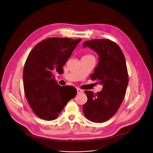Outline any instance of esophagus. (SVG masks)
Returning <instances> with one entry per match:
<instances>
[{
	"instance_id": "34e87169",
	"label": "esophagus",
	"mask_w": 153,
	"mask_h": 153,
	"mask_svg": "<svg viewBox=\"0 0 153 153\" xmlns=\"http://www.w3.org/2000/svg\"><path fill=\"white\" fill-rule=\"evenodd\" d=\"M77 94H81L83 93V91L80 88H77Z\"/></svg>"
}]
</instances>
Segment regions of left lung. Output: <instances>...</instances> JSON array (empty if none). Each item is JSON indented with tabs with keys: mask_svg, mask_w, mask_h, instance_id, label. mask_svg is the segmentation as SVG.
Here are the masks:
<instances>
[{
	"mask_svg": "<svg viewBox=\"0 0 153 153\" xmlns=\"http://www.w3.org/2000/svg\"><path fill=\"white\" fill-rule=\"evenodd\" d=\"M83 45L98 54L99 62L91 79L103 85L97 94L85 91L88 100L83 105V114L90 121L102 123L116 113L123 100L128 84L125 56L117 43L109 39H92Z\"/></svg>",
	"mask_w": 153,
	"mask_h": 153,
	"instance_id": "obj_1",
	"label": "left lung"
}]
</instances>
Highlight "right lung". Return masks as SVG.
Masks as SVG:
<instances>
[{
	"label": "right lung",
	"mask_w": 153,
	"mask_h": 153,
	"mask_svg": "<svg viewBox=\"0 0 153 153\" xmlns=\"http://www.w3.org/2000/svg\"><path fill=\"white\" fill-rule=\"evenodd\" d=\"M81 39L50 37L39 42L29 54L24 68L25 94L34 113L45 120L56 119L76 93L65 98L63 87L54 74L62 73V67Z\"/></svg>",
	"instance_id": "add662e5"
}]
</instances>
